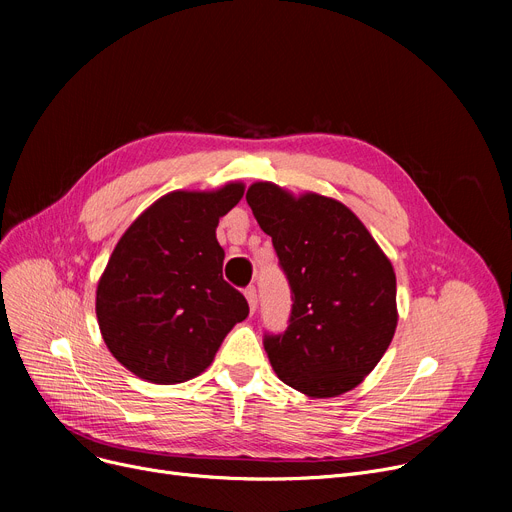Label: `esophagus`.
I'll list each match as a JSON object with an SVG mask.
<instances>
[{
    "label": "esophagus",
    "mask_w": 512,
    "mask_h": 512,
    "mask_svg": "<svg viewBox=\"0 0 512 512\" xmlns=\"http://www.w3.org/2000/svg\"><path fill=\"white\" fill-rule=\"evenodd\" d=\"M245 297H247V303H249L251 313H255V311H257V290H255V286H249V288L245 290Z\"/></svg>",
    "instance_id": "1"
}]
</instances>
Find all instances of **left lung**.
I'll use <instances>...</instances> for the list:
<instances>
[{
    "mask_svg": "<svg viewBox=\"0 0 512 512\" xmlns=\"http://www.w3.org/2000/svg\"><path fill=\"white\" fill-rule=\"evenodd\" d=\"M247 203L272 236L294 299L288 330L263 340L276 375L311 398L357 388L396 332L390 259L357 215L332 197L253 182Z\"/></svg>",
    "mask_w": 512,
    "mask_h": 512,
    "instance_id": "obj_1",
    "label": "left lung"
}]
</instances>
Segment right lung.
Masks as SVG:
<instances>
[{"label":"right lung","mask_w":512,"mask_h":512,"mask_svg":"<svg viewBox=\"0 0 512 512\" xmlns=\"http://www.w3.org/2000/svg\"><path fill=\"white\" fill-rule=\"evenodd\" d=\"M242 195V182L172 191L120 236L97 282L95 313L105 346L137 378L164 386L197 378L249 315L245 297L222 278L215 238Z\"/></svg>","instance_id":"1"}]
</instances>
